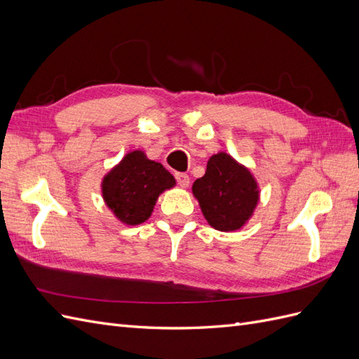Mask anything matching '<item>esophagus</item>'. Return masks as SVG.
Instances as JSON below:
<instances>
[{"mask_svg": "<svg viewBox=\"0 0 359 359\" xmlns=\"http://www.w3.org/2000/svg\"><path fill=\"white\" fill-rule=\"evenodd\" d=\"M175 178H177V182L180 184L181 187H187L190 184V178L187 173H182V172H177L175 173Z\"/></svg>", "mask_w": 359, "mask_h": 359, "instance_id": "34e87169", "label": "esophagus"}]
</instances>
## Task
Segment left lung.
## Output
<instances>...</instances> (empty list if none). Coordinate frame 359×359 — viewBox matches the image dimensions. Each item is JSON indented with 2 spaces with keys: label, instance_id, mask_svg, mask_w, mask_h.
<instances>
[{
  "label": "left lung",
  "instance_id": "left-lung-1",
  "mask_svg": "<svg viewBox=\"0 0 359 359\" xmlns=\"http://www.w3.org/2000/svg\"><path fill=\"white\" fill-rule=\"evenodd\" d=\"M193 194L206 222L223 232L240 229L259 199L252 173L224 153L208 160L205 175L193 184Z\"/></svg>",
  "mask_w": 359,
  "mask_h": 359
}]
</instances>
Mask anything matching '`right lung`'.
Listing matches in <instances>:
<instances>
[{
	"mask_svg": "<svg viewBox=\"0 0 359 359\" xmlns=\"http://www.w3.org/2000/svg\"><path fill=\"white\" fill-rule=\"evenodd\" d=\"M175 186V178L142 151L128 153L103 180L106 205L127 224L144 223L154 210L158 194Z\"/></svg>",
	"mask_w": 359,
	"mask_h": 359,
	"instance_id": "add662e5",
	"label": "right lung"
}]
</instances>
